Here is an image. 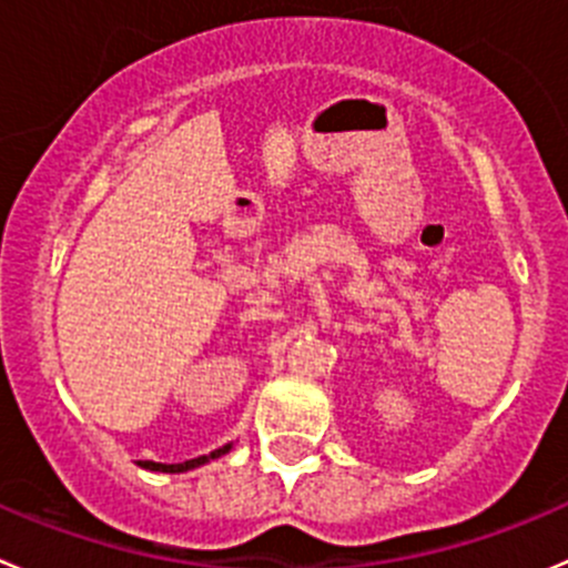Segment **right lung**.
Returning a JSON list of instances; mask_svg holds the SVG:
<instances>
[{
    "instance_id": "add662e5",
    "label": "right lung",
    "mask_w": 568,
    "mask_h": 568,
    "mask_svg": "<svg viewBox=\"0 0 568 568\" xmlns=\"http://www.w3.org/2000/svg\"><path fill=\"white\" fill-rule=\"evenodd\" d=\"M230 449H233V444H224V447L213 449L211 455H202V458L185 460V464H155V460H138V466H144V469H150V471H169V475H178V471H189V469H196V466H205L207 460H213V458H222V455H227Z\"/></svg>"
}]
</instances>
